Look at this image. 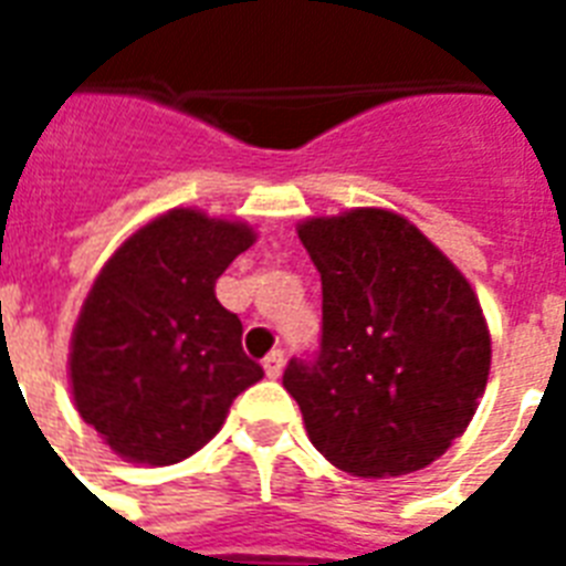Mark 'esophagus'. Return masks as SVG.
Returning a JSON list of instances; mask_svg holds the SVG:
<instances>
[{
	"mask_svg": "<svg viewBox=\"0 0 566 566\" xmlns=\"http://www.w3.org/2000/svg\"><path fill=\"white\" fill-rule=\"evenodd\" d=\"M284 370V353L282 349H273V353L264 358V373L266 378H279Z\"/></svg>",
	"mask_w": 566,
	"mask_h": 566,
	"instance_id": "34e87169",
	"label": "esophagus"
}]
</instances>
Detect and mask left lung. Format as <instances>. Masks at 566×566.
Listing matches in <instances>:
<instances>
[{
    "mask_svg": "<svg viewBox=\"0 0 566 566\" xmlns=\"http://www.w3.org/2000/svg\"><path fill=\"white\" fill-rule=\"evenodd\" d=\"M323 282L314 361L284 387L311 443L364 479L429 467L473 420L491 373V332L461 270L385 208L300 222Z\"/></svg>",
    "mask_w": 566,
    "mask_h": 566,
    "instance_id": "8db88e82",
    "label": "left lung"
}]
</instances>
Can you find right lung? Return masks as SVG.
Masks as SVG:
<instances>
[{"mask_svg":"<svg viewBox=\"0 0 566 566\" xmlns=\"http://www.w3.org/2000/svg\"><path fill=\"white\" fill-rule=\"evenodd\" d=\"M255 243L247 222L172 208L105 261L70 344L75 411L132 464H179L264 376L213 284Z\"/></svg>","mask_w":566,"mask_h":566,"instance_id":"right-lung-1","label":"right lung"}]
</instances>
